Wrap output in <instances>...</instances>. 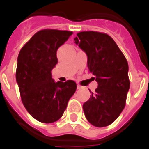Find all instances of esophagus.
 <instances>
[{
	"instance_id": "obj_1",
	"label": "esophagus",
	"mask_w": 149,
	"mask_h": 149,
	"mask_svg": "<svg viewBox=\"0 0 149 149\" xmlns=\"http://www.w3.org/2000/svg\"><path fill=\"white\" fill-rule=\"evenodd\" d=\"M83 88H84V87H83L82 86H80L79 84H78V85H77V90H81V89H83Z\"/></svg>"
}]
</instances>
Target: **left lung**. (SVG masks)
<instances>
[{
    "label": "left lung",
    "mask_w": 149,
    "mask_h": 149,
    "mask_svg": "<svg viewBox=\"0 0 149 149\" xmlns=\"http://www.w3.org/2000/svg\"><path fill=\"white\" fill-rule=\"evenodd\" d=\"M87 56V66L98 87L83 105L89 122L106 127L118 118L125 107L130 81L127 61L113 39L98 31H81L74 38Z\"/></svg>",
    "instance_id": "8db88e82"
}]
</instances>
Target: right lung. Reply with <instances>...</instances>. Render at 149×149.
I'll return each instance as SVG.
<instances>
[{
    "mask_svg": "<svg viewBox=\"0 0 149 149\" xmlns=\"http://www.w3.org/2000/svg\"><path fill=\"white\" fill-rule=\"evenodd\" d=\"M71 35L72 31L43 29L36 32L18 54L16 81L22 103L40 122L58 120L77 90L74 81L56 83L51 73L58 63L56 52Z\"/></svg>",
    "mask_w": 149,
    "mask_h": 149,
    "instance_id": "1",
    "label": "right lung"
}]
</instances>
